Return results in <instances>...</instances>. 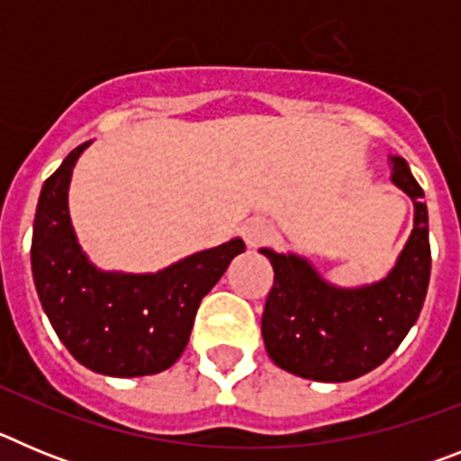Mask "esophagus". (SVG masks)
<instances>
[{"label": "esophagus", "mask_w": 461, "mask_h": 461, "mask_svg": "<svg viewBox=\"0 0 461 461\" xmlns=\"http://www.w3.org/2000/svg\"><path fill=\"white\" fill-rule=\"evenodd\" d=\"M242 235L244 242L249 247H260V244L270 242L272 235H275V228L266 219H247L242 226Z\"/></svg>", "instance_id": "1"}]
</instances>
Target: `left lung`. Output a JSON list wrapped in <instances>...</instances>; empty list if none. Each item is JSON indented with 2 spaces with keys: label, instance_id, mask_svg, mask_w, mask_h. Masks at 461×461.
I'll list each match as a JSON object with an SVG mask.
<instances>
[{
  "label": "left lung",
  "instance_id": "left-lung-1",
  "mask_svg": "<svg viewBox=\"0 0 461 461\" xmlns=\"http://www.w3.org/2000/svg\"><path fill=\"white\" fill-rule=\"evenodd\" d=\"M390 182L413 203V230L388 275L339 286L295 251L263 247L275 270L260 332L276 367L300 378L344 383L376 369L420 316L431 270L425 191L406 158L390 154Z\"/></svg>",
  "mask_w": 461,
  "mask_h": 461
}]
</instances>
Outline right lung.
Segmentation results:
<instances>
[{
  "mask_svg": "<svg viewBox=\"0 0 461 461\" xmlns=\"http://www.w3.org/2000/svg\"><path fill=\"white\" fill-rule=\"evenodd\" d=\"M83 142L43 182L32 235V275L52 330L80 365L104 376H149L185 353L201 300L244 251L242 238L157 272L101 270L73 230L68 186Z\"/></svg>",
  "mask_w": 461,
  "mask_h": 461,
  "instance_id": "right-lung-1",
  "label": "right lung"
}]
</instances>
